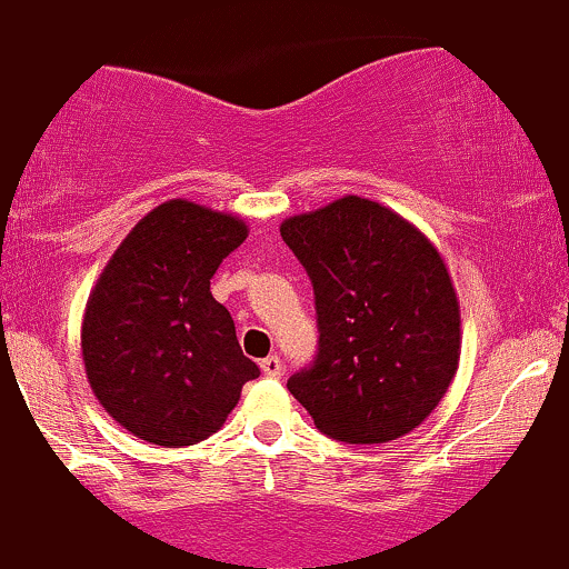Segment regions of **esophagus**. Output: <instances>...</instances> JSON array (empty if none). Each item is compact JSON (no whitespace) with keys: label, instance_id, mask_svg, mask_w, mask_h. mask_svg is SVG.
<instances>
[{"label":"esophagus","instance_id":"1","mask_svg":"<svg viewBox=\"0 0 569 569\" xmlns=\"http://www.w3.org/2000/svg\"><path fill=\"white\" fill-rule=\"evenodd\" d=\"M261 370H264V376L280 379V376H283V362H280L278 355H272V357H267V360H261Z\"/></svg>","mask_w":569,"mask_h":569}]
</instances>
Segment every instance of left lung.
I'll return each instance as SVG.
<instances>
[{"label":"left lung","instance_id":"left-lung-1","mask_svg":"<svg viewBox=\"0 0 569 569\" xmlns=\"http://www.w3.org/2000/svg\"><path fill=\"white\" fill-rule=\"evenodd\" d=\"M280 237L313 283L319 325V351L289 392L346 445L415 430L445 398L460 357L458 297L439 250L360 196L283 220Z\"/></svg>","mask_w":569,"mask_h":569}]
</instances>
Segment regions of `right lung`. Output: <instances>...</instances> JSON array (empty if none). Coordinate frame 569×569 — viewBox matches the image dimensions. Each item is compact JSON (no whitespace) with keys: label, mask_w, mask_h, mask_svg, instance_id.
Segmentation results:
<instances>
[{"label":"right lung","mask_w":569,"mask_h":569,"mask_svg":"<svg viewBox=\"0 0 569 569\" xmlns=\"http://www.w3.org/2000/svg\"><path fill=\"white\" fill-rule=\"evenodd\" d=\"M244 237L234 214L171 199L136 223L89 295L81 327L89 387L149 445L204 441L259 376L239 349L234 319L209 291Z\"/></svg>","instance_id":"right-lung-1"}]
</instances>
